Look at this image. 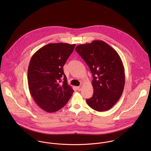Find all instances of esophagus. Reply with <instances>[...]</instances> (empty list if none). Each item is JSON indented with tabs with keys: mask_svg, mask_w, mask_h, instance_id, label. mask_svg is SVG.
Masks as SVG:
<instances>
[{
	"mask_svg": "<svg viewBox=\"0 0 151 151\" xmlns=\"http://www.w3.org/2000/svg\"><path fill=\"white\" fill-rule=\"evenodd\" d=\"M77 89H78V91H81V89H82V86H77Z\"/></svg>",
	"mask_w": 151,
	"mask_h": 151,
	"instance_id": "1",
	"label": "esophagus"
}]
</instances>
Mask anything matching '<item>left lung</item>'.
Here are the masks:
<instances>
[{
  "label": "left lung",
  "instance_id": "left-lung-1",
  "mask_svg": "<svg viewBox=\"0 0 151 151\" xmlns=\"http://www.w3.org/2000/svg\"><path fill=\"white\" fill-rule=\"evenodd\" d=\"M75 50L93 76V93L86 99L87 104L96 111H107L119 101L124 87V68L120 56L108 43L98 40L78 45Z\"/></svg>",
  "mask_w": 151,
  "mask_h": 151
}]
</instances>
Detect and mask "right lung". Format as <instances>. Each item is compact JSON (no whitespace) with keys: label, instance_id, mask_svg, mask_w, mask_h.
I'll return each instance as SVG.
<instances>
[{"label":"right lung","instance_id":"1","mask_svg":"<svg viewBox=\"0 0 151 151\" xmlns=\"http://www.w3.org/2000/svg\"><path fill=\"white\" fill-rule=\"evenodd\" d=\"M75 46L49 43L31 59L28 69L29 92L37 104L46 112H55L64 107L73 95L74 90L67 84L63 65ZM62 78L64 82L61 83Z\"/></svg>","mask_w":151,"mask_h":151}]
</instances>
